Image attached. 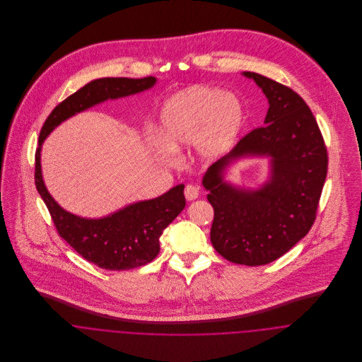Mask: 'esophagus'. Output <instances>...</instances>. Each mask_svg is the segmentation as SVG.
I'll return each instance as SVG.
<instances>
[{
	"mask_svg": "<svg viewBox=\"0 0 362 362\" xmlns=\"http://www.w3.org/2000/svg\"><path fill=\"white\" fill-rule=\"evenodd\" d=\"M184 194H185L187 201H195L199 197V188L195 185H187Z\"/></svg>",
	"mask_w": 362,
	"mask_h": 362,
	"instance_id": "obj_1",
	"label": "esophagus"
}]
</instances>
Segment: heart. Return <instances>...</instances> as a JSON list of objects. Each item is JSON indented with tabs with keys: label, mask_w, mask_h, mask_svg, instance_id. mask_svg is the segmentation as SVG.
Returning <instances> with one entry per match:
<instances>
[{
	"label": "heart",
	"mask_w": 362,
	"mask_h": 362,
	"mask_svg": "<svg viewBox=\"0 0 362 362\" xmlns=\"http://www.w3.org/2000/svg\"><path fill=\"white\" fill-rule=\"evenodd\" d=\"M244 105L231 92L194 85L168 98L158 112V131L174 151L195 144V153L214 163L227 155L244 127Z\"/></svg>",
	"instance_id": "heart-1"
}]
</instances>
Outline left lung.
<instances>
[{"label": "left lung", "mask_w": 362, "mask_h": 362, "mask_svg": "<svg viewBox=\"0 0 362 362\" xmlns=\"http://www.w3.org/2000/svg\"><path fill=\"white\" fill-rule=\"evenodd\" d=\"M243 75L255 81L267 99L264 127L210 165L202 185L214 209V250L233 263L260 266L283 257L308 234L327 174V153L300 95L255 72ZM252 158H267L262 185L247 187L226 178L235 162Z\"/></svg>", "instance_id": "obj_1"}]
</instances>
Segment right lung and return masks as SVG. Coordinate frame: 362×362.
<instances>
[{
	"mask_svg": "<svg viewBox=\"0 0 362 362\" xmlns=\"http://www.w3.org/2000/svg\"><path fill=\"white\" fill-rule=\"evenodd\" d=\"M156 82L153 76L95 79L52 110L39 136L35 182L58 234L79 255L107 270L134 269L157 257L164 228L185 207V185H175L157 198L129 204L103 217H82L65 210L49 192L42 173V146L52 131L68 118L107 100L149 90Z\"/></svg>",
	"mask_w": 362,
	"mask_h": 362,
	"instance_id": "add662e5",
	"label": "right lung"
}]
</instances>
